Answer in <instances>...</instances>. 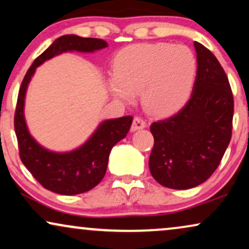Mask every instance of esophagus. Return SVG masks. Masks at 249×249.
<instances>
[{
    "mask_svg": "<svg viewBox=\"0 0 249 249\" xmlns=\"http://www.w3.org/2000/svg\"><path fill=\"white\" fill-rule=\"evenodd\" d=\"M144 127H146V122H144L141 117H139V116L134 117L133 123H132V126H131L132 131L142 130V128H144Z\"/></svg>",
    "mask_w": 249,
    "mask_h": 249,
    "instance_id": "esophagus-1",
    "label": "esophagus"
}]
</instances>
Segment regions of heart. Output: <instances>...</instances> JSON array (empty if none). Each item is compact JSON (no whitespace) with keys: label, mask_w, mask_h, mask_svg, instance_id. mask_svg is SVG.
<instances>
[{"label":"heart","mask_w":249,"mask_h":249,"mask_svg":"<svg viewBox=\"0 0 249 249\" xmlns=\"http://www.w3.org/2000/svg\"><path fill=\"white\" fill-rule=\"evenodd\" d=\"M111 93L131 102L141 94L146 110L155 115L175 112L186 102L196 73V59L185 46L140 43L123 49L115 58Z\"/></svg>","instance_id":"obj_1"}]
</instances>
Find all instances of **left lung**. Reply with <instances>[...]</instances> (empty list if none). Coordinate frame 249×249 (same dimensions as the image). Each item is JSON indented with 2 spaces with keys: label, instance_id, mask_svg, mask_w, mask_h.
<instances>
[{
  "label": "left lung",
  "instance_id": "left-lung-1",
  "mask_svg": "<svg viewBox=\"0 0 249 249\" xmlns=\"http://www.w3.org/2000/svg\"><path fill=\"white\" fill-rule=\"evenodd\" d=\"M197 70L193 92L177 114L154 122L150 174L162 186L187 190L218 168L232 135L233 95L215 55L194 42Z\"/></svg>",
  "mask_w": 249,
  "mask_h": 249
}]
</instances>
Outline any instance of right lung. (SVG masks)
I'll use <instances>...</instances> for the list:
<instances>
[{"label": "right lung", "instance_id": "add662e5", "mask_svg": "<svg viewBox=\"0 0 249 249\" xmlns=\"http://www.w3.org/2000/svg\"><path fill=\"white\" fill-rule=\"evenodd\" d=\"M108 47L105 40L67 34L37 56L25 74L18 93L15 131L23 164L47 190L62 195H75L92 190L105 177L109 154L130 131L132 116L108 119L100 124L92 137L77 149L68 153L50 152L40 146L27 130L24 117L25 94L36 69L47 59L67 52L92 53Z\"/></svg>", "mask_w": 249, "mask_h": 249}]
</instances>
